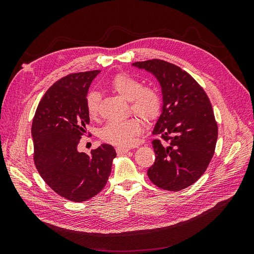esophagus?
Wrapping results in <instances>:
<instances>
[{
  "mask_svg": "<svg viewBox=\"0 0 254 254\" xmlns=\"http://www.w3.org/2000/svg\"><path fill=\"white\" fill-rule=\"evenodd\" d=\"M128 151H129V148H126V147H118L117 148L118 155H123V153H126Z\"/></svg>",
  "mask_w": 254,
  "mask_h": 254,
  "instance_id": "34e87169",
  "label": "esophagus"
}]
</instances>
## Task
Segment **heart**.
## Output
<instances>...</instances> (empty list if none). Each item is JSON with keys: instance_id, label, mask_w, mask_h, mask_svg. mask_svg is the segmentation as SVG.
I'll return each instance as SVG.
<instances>
[{"instance_id": "b5f03b06", "label": "heart", "mask_w": 254, "mask_h": 254, "mask_svg": "<svg viewBox=\"0 0 254 254\" xmlns=\"http://www.w3.org/2000/svg\"><path fill=\"white\" fill-rule=\"evenodd\" d=\"M110 88L121 96L130 101L131 110L144 120L158 118L162 107L159 92L152 87H145L143 82L127 74H119L110 81ZM86 108L90 118H96L99 108V94L90 92L86 97ZM142 123L130 118L122 121H110L102 129V139L119 147H127L141 132Z\"/></svg>"}]
</instances>
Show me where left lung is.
<instances>
[{"label":"left lung","mask_w":254,"mask_h":254,"mask_svg":"<svg viewBox=\"0 0 254 254\" xmlns=\"http://www.w3.org/2000/svg\"><path fill=\"white\" fill-rule=\"evenodd\" d=\"M132 66L151 73L162 91L152 134H160L165 143L152 141L156 160L148 178L166 190L186 189L203 175L216 146L218 129L210 99L189 73L173 64L152 59Z\"/></svg>","instance_id":"1"}]
</instances>
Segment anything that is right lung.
<instances>
[{"label": "right lung", "instance_id": "1", "mask_svg": "<svg viewBox=\"0 0 254 254\" xmlns=\"http://www.w3.org/2000/svg\"><path fill=\"white\" fill-rule=\"evenodd\" d=\"M99 72L74 73L56 81L43 95L33 120L37 170L55 193L74 202L86 201L104 189L117 157L109 144L89 155L77 150L90 122L86 97Z\"/></svg>", "mask_w": 254, "mask_h": 254}]
</instances>
